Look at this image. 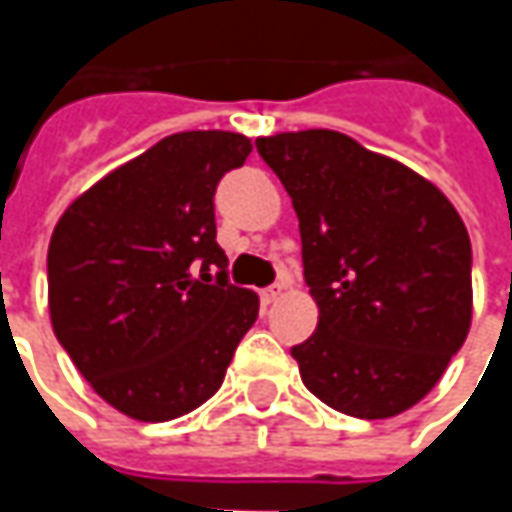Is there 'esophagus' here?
Instances as JSON below:
<instances>
[{
	"mask_svg": "<svg viewBox=\"0 0 512 512\" xmlns=\"http://www.w3.org/2000/svg\"><path fill=\"white\" fill-rule=\"evenodd\" d=\"M285 296V285H273L262 290V305H276Z\"/></svg>",
	"mask_w": 512,
	"mask_h": 512,
	"instance_id": "34e87169",
	"label": "esophagus"
}]
</instances>
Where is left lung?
I'll use <instances>...</instances> for the list:
<instances>
[{"label":"left lung","mask_w":512,"mask_h":512,"mask_svg":"<svg viewBox=\"0 0 512 512\" xmlns=\"http://www.w3.org/2000/svg\"><path fill=\"white\" fill-rule=\"evenodd\" d=\"M302 233L319 327L290 347L305 387L356 419H390L444 376L473 319L470 236L433 182L336 130L259 136Z\"/></svg>","instance_id":"left-lung-1"}]
</instances>
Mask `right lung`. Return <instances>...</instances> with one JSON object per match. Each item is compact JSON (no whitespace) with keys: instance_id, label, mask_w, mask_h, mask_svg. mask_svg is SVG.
<instances>
[{"instance_id":"right-lung-1","label":"right lung","mask_w":512,"mask_h":512,"mask_svg":"<svg viewBox=\"0 0 512 512\" xmlns=\"http://www.w3.org/2000/svg\"><path fill=\"white\" fill-rule=\"evenodd\" d=\"M247 153L242 133H173L102 176L53 227V333L90 387L136 422L205 404L259 316L253 290L227 285L213 216L219 179Z\"/></svg>"}]
</instances>
